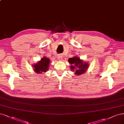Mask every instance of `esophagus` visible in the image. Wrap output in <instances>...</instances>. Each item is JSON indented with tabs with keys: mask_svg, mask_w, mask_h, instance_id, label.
Returning a JSON list of instances; mask_svg holds the SVG:
<instances>
[{
	"mask_svg": "<svg viewBox=\"0 0 124 124\" xmlns=\"http://www.w3.org/2000/svg\"><path fill=\"white\" fill-rule=\"evenodd\" d=\"M57 59H58V60H59V61H61L62 59V55H58V56H57Z\"/></svg>",
	"mask_w": 124,
	"mask_h": 124,
	"instance_id": "esophagus-1",
	"label": "esophagus"
}]
</instances>
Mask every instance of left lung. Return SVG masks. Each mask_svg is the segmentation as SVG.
<instances>
[{"instance_id":"obj_1","label":"left lung","mask_w":124,"mask_h":124,"mask_svg":"<svg viewBox=\"0 0 124 124\" xmlns=\"http://www.w3.org/2000/svg\"><path fill=\"white\" fill-rule=\"evenodd\" d=\"M68 61L72 65L70 66L71 69L74 71L75 74L78 76L84 73L88 68L87 62H83L79 58L77 57L70 58Z\"/></svg>"}]
</instances>
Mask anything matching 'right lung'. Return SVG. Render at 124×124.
Returning <instances> with one entry per match:
<instances>
[{
  "label": "right lung",
  "instance_id": "add662e5",
  "mask_svg": "<svg viewBox=\"0 0 124 124\" xmlns=\"http://www.w3.org/2000/svg\"><path fill=\"white\" fill-rule=\"evenodd\" d=\"M50 59L48 58L44 57L41 59L40 61L38 62L35 65H34L33 67L34 68V71L37 73H41L42 72H46L48 71Z\"/></svg>",
  "mask_w": 124,
  "mask_h": 124
}]
</instances>
